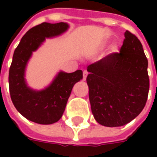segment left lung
<instances>
[{
	"label": "left lung",
	"mask_w": 157,
	"mask_h": 157,
	"mask_svg": "<svg viewBox=\"0 0 157 157\" xmlns=\"http://www.w3.org/2000/svg\"><path fill=\"white\" fill-rule=\"evenodd\" d=\"M68 29L65 22H43L29 29L16 48L9 70V91L17 110L27 119L40 124L58 122L65 111L72 87L82 78L81 70L72 73L59 71L50 85L40 91L29 87L25 69L33 52L46 38L60 35Z\"/></svg>",
	"instance_id": "left-lung-1"
}]
</instances>
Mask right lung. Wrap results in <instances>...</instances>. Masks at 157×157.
<instances>
[{
    "label": "right lung",
    "instance_id": "add662e5",
    "mask_svg": "<svg viewBox=\"0 0 157 157\" xmlns=\"http://www.w3.org/2000/svg\"><path fill=\"white\" fill-rule=\"evenodd\" d=\"M122 51L92 65L87 70L89 99L100 124L118 127L140 113L148 98V62L135 37L124 41Z\"/></svg>",
    "mask_w": 157,
    "mask_h": 157
}]
</instances>
